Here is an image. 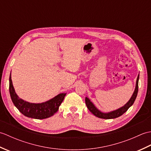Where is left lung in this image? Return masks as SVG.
Segmentation results:
<instances>
[{
  "mask_svg": "<svg viewBox=\"0 0 151 151\" xmlns=\"http://www.w3.org/2000/svg\"><path fill=\"white\" fill-rule=\"evenodd\" d=\"M139 78V75H138V76H137V81L136 83V88H135V89H134V91L133 93L132 97H131L130 100L128 101L127 103L123 106L118 108L115 110L104 113V112H102L101 111L99 110L98 108H97V107L95 106L94 104L90 101V99L88 97H86L85 102H86V104L88 108V110L90 111L91 113L95 115V116L99 118L105 119H115L121 116V115H123L128 110V109H129L131 106H132L134 101L136 100L137 95V92H138Z\"/></svg>",
  "mask_w": 151,
  "mask_h": 151,
  "instance_id": "obj_1",
  "label": "left lung"
}]
</instances>
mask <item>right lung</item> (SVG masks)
<instances>
[{"mask_svg": "<svg viewBox=\"0 0 151 151\" xmlns=\"http://www.w3.org/2000/svg\"><path fill=\"white\" fill-rule=\"evenodd\" d=\"M9 93L13 103L19 111L28 117L43 119L50 117L58 111L66 93H60L54 98L41 103H31L19 97L12 84L11 73L9 78Z\"/></svg>", "mask_w": 151, "mask_h": 151, "instance_id": "obj_1", "label": "right lung"}]
</instances>
